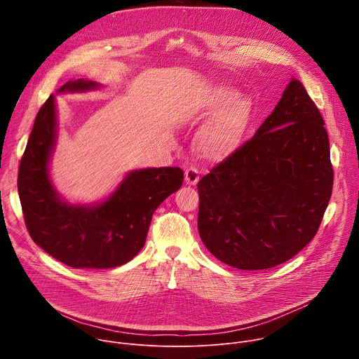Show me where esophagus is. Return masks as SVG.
I'll use <instances>...</instances> for the list:
<instances>
[{
  "mask_svg": "<svg viewBox=\"0 0 359 359\" xmlns=\"http://www.w3.org/2000/svg\"><path fill=\"white\" fill-rule=\"evenodd\" d=\"M184 180H186L187 184L194 186L198 182V170L194 166L186 168V170H184Z\"/></svg>",
  "mask_w": 359,
  "mask_h": 359,
  "instance_id": "1",
  "label": "esophagus"
}]
</instances>
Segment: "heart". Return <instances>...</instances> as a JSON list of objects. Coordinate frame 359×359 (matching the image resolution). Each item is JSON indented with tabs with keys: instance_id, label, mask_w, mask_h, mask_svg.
I'll return each mask as SVG.
<instances>
[{
	"instance_id": "obj_1",
	"label": "heart",
	"mask_w": 359,
	"mask_h": 359,
	"mask_svg": "<svg viewBox=\"0 0 359 359\" xmlns=\"http://www.w3.org/2000/svg\"><path fill=\"white\" fill-rule=\"evenodd\" d=\"M238 92L229 86H219L203 97L196 114L201 118H216L200 132V149L204 156L219 162L234 153L248 129L252 118V102L237 99Z\"/></svg>"
}]
</instances>
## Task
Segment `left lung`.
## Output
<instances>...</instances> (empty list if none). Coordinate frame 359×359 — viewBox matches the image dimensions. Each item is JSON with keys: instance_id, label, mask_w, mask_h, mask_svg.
<instances>
[{"instance_id": "left-lung-1", "label": "left lung", "mask_w": 359, "mask_h": 359, "mask_svg": "<svg viewBox=\"0 0 359 359\" xmlns=\"http://www.w3.org/2000/svg\"><path fill=\"white\" fill-rule=\"evenodd\" d=\"M332 184L324 119L292 78L255 135L200 179L198 234L234 269L276 267L314 238Z\"/></svg>"}]
</instances>
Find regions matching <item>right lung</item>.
Wrapping results in <instances>:
<instances>
[{
	"mask_svg": "<svg viewBox=\"0 0 359 359\" xmlns=\"http://www.w3.org/2000/svg\"><path fill=\"white\" fill-rule=\"evenodd\" d=\"M99 83L69 81L58 92H85ZM55 96L38 111L18 170V194L31 238L74 269H112L130 262L146 241L151 216L183 183L180 168L130 172L96 206L64 201L50 184L48 163L55 146Z\"/></svg>",
	"mask_w": 359,
	"mask_h": 359,
	"instance_id": "1",
	"label": "right lung"
}]
</instances>
